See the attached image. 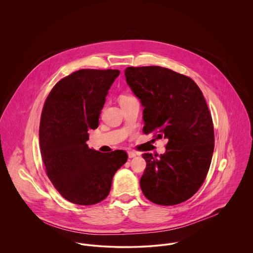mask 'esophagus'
Returning a JSON list of instances; mask_svg holds the SVG:
<instances>
[{"instance_id":"1","label":"esophagus","mask_w":253,"mask_h":253,"mask_svg":"<svg viewBox=\"0 0 253 253\" xmlns=\"http://www.w3.org/2000/svg\"><path fill=\"white\" fill-rule=\"evenodd\" d=\"M127 155H128V158H129V159H132V158L136 157V153H134V152H132V151L128 152V153H127Z\"/></svg>"}]
</instances>
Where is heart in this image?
Returning <instances> with one entry per match:
<instances>
[{
    "label": "heart",
    "mask_w": 253,
    "mask_h": 253,
    "mask_svg": "<svg viewBox=\"0 0 253 253\" xmlns=\"http://www.w3.org/2000/svg\"><path fill=\"white\" fill-rule=\"evenodd\" d=\"M119 101H120V104L123 105V104H126V103H128V102H132V101H137L136 98L132 95H129V94H123L120 96L119 98Z\"/></svg>",
    "instance_id": "1"
}]
</instances>
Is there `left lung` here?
Instances as JSON below:
<instances>
[{"mask_svg":"<svg viewBox=\"0 0 253 253\" xmlns=\"http://www.w3.org/2000/svg\"><path fill=\"white\" fill-rule=\"evenodd\" d=\"M125 75L144 107V133L168 140L159 158L143 154L141 190L154 204L178 205L200 189L210 169L214 132L208 104L191 78L170 69L127 67Z\"/></svg>","mask_w":253,"mask_h":253,"instance_id":"1","label":"left lung"}]
</instances>
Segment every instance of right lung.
Listing matches in <instances>:
<instances>
[{
	"label": "right lung",
	"mask_w": 253,
	"mask_h": 253,
	"mask_svg": "<svg viewBox=\"0 0 253 253\" xmlns=\"http://www.w3.org/2000/svg\"><path fill=\"white\" fill-rule=\"evenodd\" d=\"M119 70L83 69L60 80L48 94L40 123L46 174L67 201L91 206L110 193L113 176L127 161L125 151L89 149L88 129L98 126L110 86Z\"/></svg>",
	"instance_id": "add662e5"
}]
</instances>
